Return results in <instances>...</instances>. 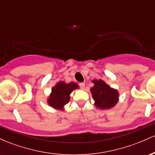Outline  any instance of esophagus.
<instances>
[{
  "label": "esophagus",
  "instance_id": "1",
  "mask_svg": "<svg viewBox=\"0 0 155 155\" xmlns=\"http://www.w3.org/2000/svg\"><path fill=\"white\" fill-rule=\"evenodd\" d=\"M79 87H81V89H84V87H85V83L81 82V83L79 84Z\"/></svg>",
  "mask_w": 155,
  "mask_h": 155
}]
</instances>
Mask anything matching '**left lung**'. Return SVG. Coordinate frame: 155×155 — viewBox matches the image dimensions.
<instances>
[{
	"label": "left lung",
	"mask_w": 155,
	"mask_h": 155,
	"mask_svg": "<svg viewBox=\"0 0 155 155\" xmlns=\"http://www.w3.org/2000/svg\"><path fill=\"white\" fill-rule=\"evenodd\" d=\"M92 82L95 85L90 90L95 106L100 109H106L114 106L118 101V92L110 87L102 80H93Z\"/></svg>",
	"instance_id": "8db88e82"
}]
</instances>
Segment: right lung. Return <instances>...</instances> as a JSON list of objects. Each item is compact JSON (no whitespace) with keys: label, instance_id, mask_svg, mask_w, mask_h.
Masks as SVG:
<instances>
[{"label":"right lung","instance_id":"obj_1","mask_svg":"<svg viewBox=\"0 0 155 155\" xmlns=\"http://www.w3.org/2000/svg\"><path fill=\"white\" fill-rule=\"evenodd\" d=\"M77 88H79V85L74 82L65 84L62 81L58 83L51 90V94L48 101L49 104L53 108L60 109L69 102L70 94Z\"/></svg>","mask_w":155,"mask_h":155}]
</instances>
